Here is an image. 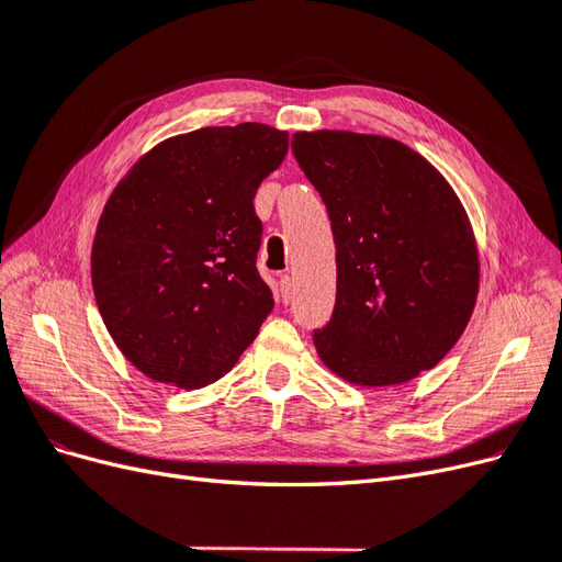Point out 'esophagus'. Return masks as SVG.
<instances>
[{
    "label": "esophagus",
    "instance_id": "esophagus-1",
    "mask_svg": "<svg viewBox=\"0 0 562 562\" xmlns=\"http://www.w3.org/2000/svg\"><path fill=\"white\" fill-rule=\"evenodd\" d=\"M279 285H281V297H283V302L291 300V297H293V279L288 277V274H283L281 281H279Z\"/></svg>",
    "mask_w": 562,
    "mask_h": 562
}]
</instances>
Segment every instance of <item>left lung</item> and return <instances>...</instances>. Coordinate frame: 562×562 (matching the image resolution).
<instances>
[{
    "label": "left lung",
    "instance_id": "obj_1",
    "mask_svg": "<svg viewBox=\"0 0 562 562\" xmlns=\"http://www.w3.org/2000/svg\"><path fill=\"white\" fill-rule=\"evenodd\" d=\"M293 155L326 203L337 248L318 359L359 386L415 380L457 345L479 297L462 201L427 159L384 135L297 131Z\"/></svg>",
    "mask_w": 562,
    "mask_h": 562
}]
</instances>
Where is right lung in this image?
I'll return each instance as SVG.
<instances>
[{
  "mask_svg": "<svg viewBox=\"0 0 562 562\" xmlns=\"http://www.w3.org/2000/svg\"><path fill=\"white\" fill-rule=\"evenodd\" d=\"M285 151L274 126H206L161 140L116 182L91 281L114 345L149 380L201 389L258 337L274 297L255 267L252 199Z\"/></svg>",
  "mask_w": 562,
  "mask_h": 562,
  "instance_id": "1",
  "label": "right lung"
}]
</instances>
